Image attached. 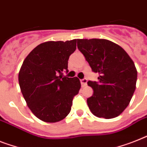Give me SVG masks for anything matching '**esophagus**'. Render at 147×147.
<instances>
[{"label": "esophagus", "mask_w": 147, "mask_h": 147, "mask_svg": "<svg viewBox=\"0 0 147 147\" xmlns=\"http://www.w3.org/2000/svg\"><path fill=\"white\" fill-rule=\"evenodd\" d=\"M80 82L82 86H86L87 84V80L86 79H82V80H80Z\"/></svg>", "instance_id": "esophagus-1"}]
</instances>
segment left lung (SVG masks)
I'll return each instance as SVG.
<instances>
[{"label":"left lung","mask_w":147,"mask_h":147,"mask_svg":"<svg viewBox=\"0 0 147 147\" xmlns=\"http://www.w3.org/2000/svg\"><path fill=\"white\" fill-rule=\"evenodd\" d=\"M77 48L92 71L98 74L97 81H88L94 94L87 99L91 112L99 118L112 119L129 104L135 88L134 63L119 45L104 39H78Z\"/></svg>","instance_id":"obj_1"}]
</instances>
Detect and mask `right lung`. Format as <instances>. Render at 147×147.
Segmentation results:
<instances>
[{"instance_id": "obj_1", "label": "right lung", "mask_w": 147, "mask_h": 147, "mask_svg": "<svg viewBox=\"0 0 147 147\" xmlns=\"http://www.w3.org/2000/svg\"><path fill=\"white\" fill-rule=\"evenodd\" d=\"M76 49V40L48 41L38 45L23 61L19 86L31 112L46 122H56L71 112L73 99L81 84L68 72L69 57Z\"/></svg>"}]
</instances>
